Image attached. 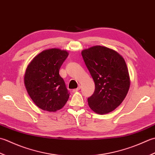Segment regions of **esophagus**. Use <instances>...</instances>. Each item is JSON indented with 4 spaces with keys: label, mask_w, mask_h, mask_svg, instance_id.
Listing matches in <instances>:
<instances>
[{
    "label": "esophagus",
    "mask_w": 155,
    "mask_h": 155,
    "mask_svg": "<svg viewBox=\"0 0 155 155\" xmlns=\"http://www.w3.org/2000/svg\"><path fill=\"white\" fill-rule=\"evenodd\" d=\"M80 88H81V86H79L76 88V89H74L73 90H72V91H73V92H76V91H78L80 90Z\"/></svg>",
    "instance_id": "34e87169"
}]
</instances>
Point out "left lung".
I'll use <instances>...</instances> for the list:
<instances>
[{
	"label": "left lung",
	"mask_w": 155,
	"mask_h": 155,
	"mask_svg": "<svg viewBox=\"0 0 155 155\" xmlns=\"http://www.w3.org/2000/svg\"><path fill=\"white\" fill-rule=\"evenodd\" d=\"M95 83L88 105L99 114L114 110L124 100L130 87V77L124 58L114 50L96 45L81 51Z\"/></svg>",
	"instance_id": "1"
}]
</instances>
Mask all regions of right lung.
Segmentation results:
<instances>
[{"label": "right lung", "instance_id": "right-lung-1", "mask_svg": "<svg viewBox=\"0 0 155 155\" xmlns=\"http://www.w3.org/2000/svg\"><path fill=\"white\" fill-rule=\"evenodd\" d=\"M68 55L65 50L46 49L27 66L24 77L27 93L35 105L45 111H58L68 102L69 93L59 71Z\"/></svg>", "mask_w": 155, "mask_h": 155}]
</instances>
